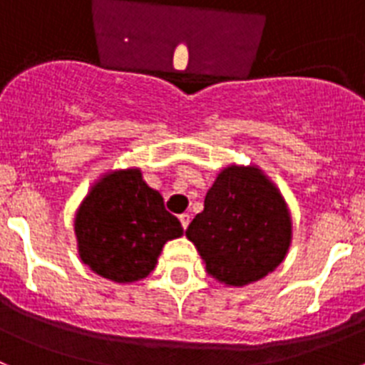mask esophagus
I'll list each match as a JSON object with an SVG mask.
<instances>
[{"label": "esophagus", "instance_id": "34e87169", "mask_svg": "<svg viewBox=\"0 0 365 365\" xmlns=\"http://www.w3.org/2000/svg\"><path fill=\"white\" fill-rule=\"evenodd\" d=\"M179 221H180V225H182V228H188V225H190V214H180L179 215Z\"/></svg>", "mask_w": 365, "mask_h": 365}]
</instances>
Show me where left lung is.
I'll use <instances>...</instances> for the list:
<instances>
[{
	"label": "left lung",
	"mask_w": 365,
	"mask_h": 365,
	"mask_svg": "<svg viewBox=\"0 0 365 365\" xmlns=\"http://www.w3.org/2000/svg\"><path fill=\"white\" fill-rule=\"evenodd\" d=\"M206 272L228 287L265 278L285 259L292 219L285 199L256 166H227L205 197V210L190 222Z\"/></svg>",
	"instance_id": "left-lung-1"
}]
</instances>
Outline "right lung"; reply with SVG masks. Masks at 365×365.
Instances as JSON below:
<instances>
[{
	"mask_svg": "<svg viewBox=\"0 0 365 365\" xmlns=\"http://www.w3.org/2000/svg\"><path fill=\"white\" fill-rule=\"evenodd\" d=\"M74 234L80 259L93 272L133 283L155 269L164 243L180 237L182 227L140 170L128 168L96 180L76 212Z\"/></svg>",
	"mask_w": 365,
	"mask_h": 365,
	"instance_id": "1",
	"label": "right lung"
}]
</instances>
